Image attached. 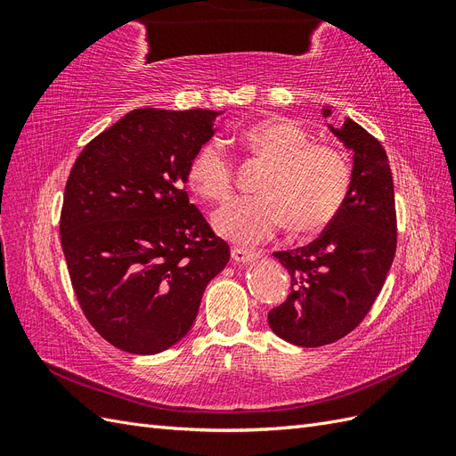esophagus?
Instances as JSON below:
<instances>
[{"label": "esophagus", "instance_id": "34e87169", "mask_svg": "<svg viewBox=\"0 0 456 456\" xmlns=\"http://www.w3.org/2000/svg\"><path fill=\"white\" fill-rule=\"evenodd\" d=\"M232 258L240 262V265H247V262H253L258 258L256 251L243 249V247H232Z\"/></svg>", "mask_w": 456, "mask_h": 456}]
</instances>
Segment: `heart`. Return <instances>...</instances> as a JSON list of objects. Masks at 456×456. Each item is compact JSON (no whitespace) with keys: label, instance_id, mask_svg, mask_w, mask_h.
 <instances>
[{"label":"heart","instance_id":"obj_1","mask_svg":"<svg viewBox=\"0 0 456 456\" xmlns=\"http://www.w3.org/2000/svg\"><path fill=\"white\" fill-rule=\"evenodd\" d=\"M241 139L268 169L258 181V196L233 200L215 215L220 236L256 245L285 224L293 233H314L333 223L352 186L350 163L337 146L312 141L308 127L287 118L253 123ZM186 175L190 186L209 203H224L236 188V161L218 139L194 151Z\"/></svg>","mask_w":456,"mask_h":456}]
</instances>
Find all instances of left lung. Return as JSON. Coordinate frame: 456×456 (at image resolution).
<instances>
[{
    "instance_id": "left-lung-1",
    "label": "left lung",
    "mask_w": 456,
    "mask_h": 456,
    "mask_svg": "<svg viewBox=\"0 0 456 456\" xmlns=\"http://www.w3.org/2000/svg\"><path fill=\"white\" fill-rule=\"evenodd\" d=\"M330 110H325V116ZM354 150L350 194L317 240L278 258L291 275L287 300L268 312L272 330L302 348L337 342L375 305L397 245L394 181L382 144L355 121L333 129Z\"/></svg>"
}]
</instances>
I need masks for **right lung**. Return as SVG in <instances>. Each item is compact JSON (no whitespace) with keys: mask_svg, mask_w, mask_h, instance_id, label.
<instances>
[{"mask_svg":"<svg viewBox=\"0 0 456 456\" xmlns=\"http://www.w3.org/2000/svg\"><path fill=\"white\" fill-rule=\"evenodd\" d=\"M213 110L139 108L81 150L64 188L61 243L79 308L112 346L151 355L194 323L230 260L184 183Z\"/></svg>","mask_w":456,"mask_h":456,"instance_id":"add662e5","label":"right lung"}]
</instances>
